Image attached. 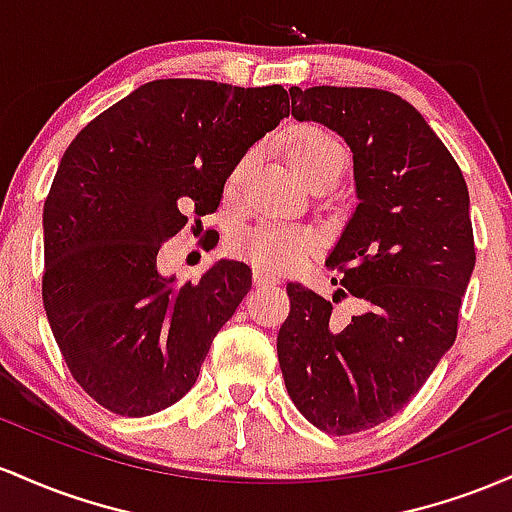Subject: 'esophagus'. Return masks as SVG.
Wrapping results in <instances>:
<instances>
[{"mask_svg": "<svg viewBox=\"0 0 512 512\" xmlns=\"http://www.w3.org/2000/svg\"><path fill=\"white\" fill-rule=\"evenodd\" d=\"M275 283H278V278H273V275L261 273V271L254 273V285L256 287H268V285H275Z\"/></svg>", "mask_w": 512, "mask_h": 512, "instance_id": "1", "label": "esophagus"}]
</instances>
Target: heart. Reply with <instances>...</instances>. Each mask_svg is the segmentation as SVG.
Instances as JSON below:
<instances>
[{
    "instance_id": "obj_1",
    "label": "heart",
    "mask_w": 512,
    "mask_h": 512,
    "mask_svg": "<svg viewBox=\"0 0 512 512\" xmlns=\"http://www.w3.org/2000/svg\"><path fill=\"white\" fill-rule=\"evenodd\" d=\"M285 154L292 169L307 183L321 171L343 166V159H346L341 140L319 123L292 125L285 132ZM244 169L246 157L229 174V186H237ZM314 249H317V237L309 229L283 225V222H261V225L241 229L229 239L232 256L268 275L292 271Z\"/></svg>"
}]
</instances>
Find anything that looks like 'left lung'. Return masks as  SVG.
Returning a JSON list of instances; mask_svg holds the SVG:
<instances>
[{"label":"left lung","instance_id":"obj_1","mask_svg":"<svg viewBox=\"0 0 512 512\" xmlns=\"http://www.w3.org/2000/svg\"><path fill=\"white\" fill-rule=\"evenodd\" d=\"M292 116L317 120L353 152L358 208L326 266L358 314L287 283L278 331L287 394L319 430L353 435L392 418L457 338L476 251L462 171L421 113L392 91L292 86Z\"/></svg>","mask_w":512,"mask_h":512}]
</instances>
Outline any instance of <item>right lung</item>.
Here are the masks:
<instances>
[{"label":"right lung","instance_id":"right-lung-1","mask_svg":"<svg viewBox=\"0 0 512 512\" xmlns=\"http://www.w3.org/2000/svg\"><path fill=\"white\" fill-rule=\"evenodd\" d=\"M290 116L280 84L157 79L79 130L43 208V304L62 360L96 404L140 418L198 380L212 338L251 290L217 261L176 285L164 241L212 215L246 149Z\"/></svg>","mask_w":512,"mask_h":512}]
</instances>
